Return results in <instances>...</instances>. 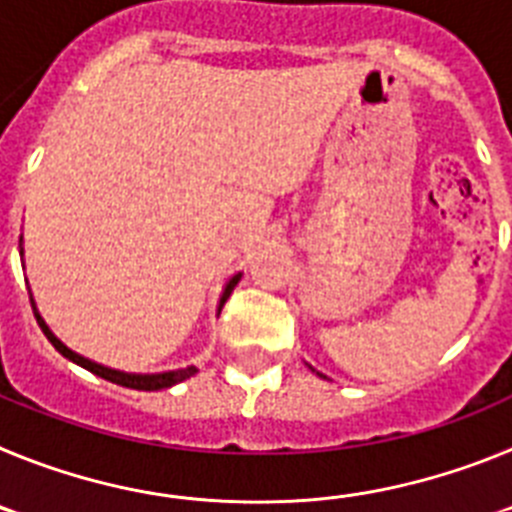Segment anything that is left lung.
Masks as SVG:
<instances>
[{
  "label": "left lung",
  "mask_w": 512,
  "mask_h": 512,
  "mask_svg": "<svg viewBox=\"0 0 512 512\" xmlns=\"http://www.w3.org/2000/svg\"><path fill=\"white\" fill-rule=\"evenodd\" d=\"M320 377H323V374H320Z\"/></svg>",
  "instance_id": "1"
}]
</instances>
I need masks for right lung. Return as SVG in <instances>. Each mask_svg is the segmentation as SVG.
<instances>
[{
	"label": "right lung",
	"instance_id": "obj_1",
	"mask_svg": "<svg viewBox=\"0 0 512 512\" xmlns=\"http://www.w3.org/2000/svg\"><path fill=\"white\" fill-rule=\"evenodd\" d=\"M20 246H22V238H20ZM20 256H22V248H20ZM241 282V271L238 274H233V277L225 282L223 287V295H220V305H217V310H223L225 300L230 297V292H233L235 284ZM30 302H33V312H35V318H38V325L43 328L45 338L56 346V351L61 356H66L69 361H74V364L84 366L87 372L97 374V377L107 379V382L112 384H120V387H130V390H146V392H153V390H166V387H174V384L184 382V379L194 377L197 374V366H184V369H171V372H158V374H133V372H120V369H112V366H104V364H97V361L87 359V356H81L76 354V351H71L66 343L61 341V338L53 333L48 325H45V320L40 318V312L38 307H35V300H33V292H30Z\"/></svg>",
	"mask_w": 512,
	"mask_h": 512
}]
</instances>
